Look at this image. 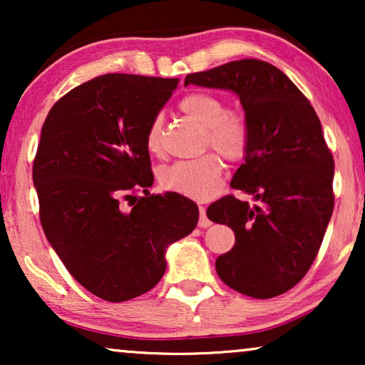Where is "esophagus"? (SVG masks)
<instances>
[{"label": "esophagus", "instance_id": "34e87169", "mask_svg": "<svg viewBox=\"0 0 365 365\" xmlns=\"http://www.w3.org/2000/svg\"><path fill=\"white\" fill-rule=\"evenodd\" d=\"M199 227H209L211 226V221H209V217L206 216V207H199Z\"/></svg>", "mask_w": 365, "mask_h": 365}]
</instances>
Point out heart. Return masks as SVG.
I'll return each mask as SVG.
<instances>
[{
	"label": "heart",
	"instance_id": "obj_1",
	"mask_svg": "<svg viewBox=\"0 0 365 365\" xmlns=\"http://www.w3.org/2000/svg\"><path fill=\"white\" fill-rule=\"evenodd\" d=\"M179 109L206 128V146H212L229 161H239L249 148V126L241 113L226 111V103L216 94L196 91L179 103ZM163 114L153 118L146 131V148L158 154L163 146ZM222 161L217 154L176 161L159 171V182L168 191L192 199H209L217 192L222 178Z\"/></svg>",
	"mask_w": 365,
	"mask_h": 365
}]
</instances>
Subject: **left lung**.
<instances>
[{
	"mask_svg": "<svg viewBox=\"0 0 365 365\" xmlns=\"http://www.w3.org/2000/svg\"><path fill=\"white\" fill-rule=\"evenodd\" d=\"M187 84L232 91L249 126L231 186L257 204L226 196L207 207L211 221L236 234L234 247L217 257V276L246 296L276 297L306 276L334 211V159L321 121L296 84L261 59L187 74Z\"/></svg>",
	"mask_w": 365,
	"mask_h": 365,
	"instance_id": "1",
	"label": "left lung"
}]
</instances>
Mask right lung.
<instances>
[{"instance_id": "obj_1", "label": "right lung", "mask_w": 365, "mask_h": 365, "mask_svg": "<svg viewBox=\"0 0 365 365\" xmlns=\"http://www.w3.org/2000/svg\"><path fill=\"white\" fill-rule=\"evenodd\" d=\"M179 79L103 74L48 113L33 164L43 231L69 274L94 296L123 302L166 271V251L196 227V202L153 186L149 123ZM136 188L146 198L130 203Z\"/></svg>"}]
</instances>
